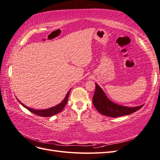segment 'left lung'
Instances as JSON below:
<instances>
[{
    "mask_svg": "<svg viewBox=\"0 0 160 160\" xmlns=\"http://www.w3.org/2000/svg\"><path fill=\"white\" fill-rule=\"evenodd\" d=\"M93 103L100 113L111 118L130 115L143 106V105H142L137 107L130 108L115 103L106 96L103 89L97 83H95V91L93 97Z\"/></svg>",
    "mask_w": 160,
    "mask_h": 160,
    "instance_id": "left-lung-1",
    "label": "left lung"
}]
</instances>
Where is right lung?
Instances as JSON below:
<instances>
[{"mask_svg": "<svg viewBox=\"0 0 160 160\" xmlns=\"http://www.w3.org/2000/svg\"><path fill=\"white\" fill-rule=\"evenodd\" d=\"M71 89L68 91V93H67L65 98H64V99L62 100L61 102L58 104L54 107L49 108V109H39V110H37V109H34L32 108H30L27 107L25 105H24L23 103H22L20 101H18V102L20 103L23 107H25L26 109H27L28 111H30L31 113H34V114H36L37 115H39L41 117H45V118H47V117H51V116L55 115L57 113H60L61 111L63 109V108H65V105L67 103V100H68L69 98V92H70Z\"/></svg>", "mask_w": 160, "mask_h": 160, "instance_id": "1", "label": "right lung"}]
</instances>
